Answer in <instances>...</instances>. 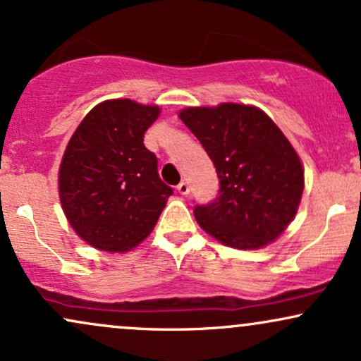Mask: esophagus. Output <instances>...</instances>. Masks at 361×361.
<instances>
[{
	"label": "esophagus",
	"instance_id": "esophagus-1",
	"mask_svg": "<svg viewBox=\"0 0 361 361\" xmlns=\"http://www.w3.org/2000/svg\"><path fill=\"white\" fill-rule=\"evenodd\" d=\"M176 190H178V193L188 195V193H190V185L186 183V181H181V183L176 186Z\"/></svg>",
	"mask_w": 361,
	"mask_h": 361
}]
</instances>
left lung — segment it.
Returning a JSON list of instances; mask_svg holds the SVG:
<instances>
[{"label":"left lung","instance_id":"left-lung-1","mask_svg":"<svg viewBox=\"0 0 361 361\" xmlns=\"http://www.w3.org/2000/svg\"><path fill=\"white\" fill-rule=\"evenodd\" d=\"M219 176L217 197L195 205V219L215 239L238 250L275 241L295 217L304 190L297 152L264 111L222 103L180 114Z\"/></svg>","mask_w":361,"mask_h":361}]
</instances>
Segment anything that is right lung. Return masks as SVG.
<instances>
[{
    "instance_id": "obj_1",
    "label": "right lung",
    "mask_w": 361,
    "mask_h": 361,
    "mask_svg": "<svg viewBox=\"0 0 361 361\" xmlns=\"http://www.w3.org/2000/svg\"><path fill=\"white\" fill-rule=\"evenodd\" d=\"M157 106L110 100L82 118L66 147L59 195L66 217L81 239L103 251L137 246L163 212L173 188L157 173L144 132Z\"/></svg>"
}]
</instances>
